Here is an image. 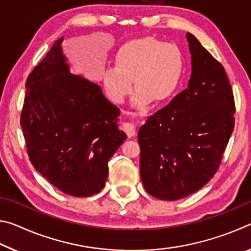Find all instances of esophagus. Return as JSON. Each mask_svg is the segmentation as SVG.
Here are the masks:
<instances>
[{"label": "esophagus", "mask_w": 251, "mask_h": 251, "mask_svg": "<svg viewBox=\"0 0 251 251\" xmlns=\"http://www.w3.org/2000/svg\"><path fill=\"white\" fill-rule=\"evenodd\" d=\"M123 130L125 131L126 135L128 136V137H133L136 133L135 125L131 124V123H125V124L123 125Z\"/></svg>", "instance_id": "esophagus-1"}]
</instances>
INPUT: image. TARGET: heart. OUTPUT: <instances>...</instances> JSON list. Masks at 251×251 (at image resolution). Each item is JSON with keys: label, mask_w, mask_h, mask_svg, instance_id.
Segmentation results:
<instances>
[{"label": "heart", "mask_w": 251, "mask_h": 251, "mask_svg": "<svg viewBox=\"0 0 251 251\" xmlns=\"http://www.w3.org/2000/svg\"><path fill=\"white\" fill-rule=\"evenodd\" d=\"M185 70L180 49L154 37L125 43L114 56V69H106L101 83L108 99L121 104L136 88L134 104L143 107L151 101L163 103L175 94Z\"/></svg>", "instance_id": "1"}]
</instances>
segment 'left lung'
I'll list each match as a JSON object with an SVG mask.
<instances>
[{"label": "left lung", "instance_id": "obj_1", "mask_svg": "<svg viewBox=\"0 0 251 251\" xmlns=\"http://www.w3.org/2000/svg\"><path fill=\"white\" fill-rule=\"evenodd\" d=\"M192 53L188 87L148 116L138 133L146 192L177 201L214 177L235 126L231 85L222 63L187 33Z\"/></svg>", "mask_w": 251, "mask_h": 251}]
</instances>
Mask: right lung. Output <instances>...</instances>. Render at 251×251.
Listing matches in <instances>:
<instances>
[{"instance_id": "right-lung-1", "label": "right lung", "mask_w": 251, "mask_h": 251, "mask_svg": "<svg viewBox=\"0 0 251 251\" xmlns=\"http://www.w3.org/2000/svg\"><path fill=\"white\" fill-rule=\"evenodd\" d=\"M62 42L27 76L21 126L34 168L61 192L87 197L104 188L126 135L99 85L69 71Z\"/></svg>"}]
</instances>
